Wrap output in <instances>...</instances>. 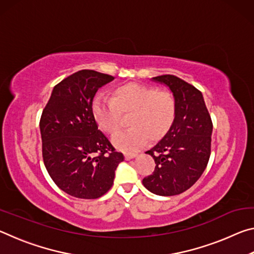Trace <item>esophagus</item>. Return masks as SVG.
Masks as SVG:
<instances>
[{"instance_id": "obj_1", "label": "esophagus", "mask_w": 254, "mask_h": 254, "mask_svg": "<svg viewBox=\"0 0 254 254\" xmlns=\"http://www.w3.org/2000/svg\"><path fill=\"white\" fill-rule=\"evenodd\" d=\"M124 157H126L127 160H130V159H133L136 157V153H126L124 154Z\"/></svg>"}]
</instances>
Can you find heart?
<instances>
[{
	"instance_id": "b5f03b06",
	"label": "heart",
	"mask_w": 254,
	"mask_h": 254,
	"mask_svg": "<svg viewBox=\"0 0 254 254\" xmlns=\"http://www.w3.org/2000/svg\"><path fill=\"white\" fill-rule=\"evenodd\" d=\"M176 100L170 92L156 87L128 83L114 88L112 98L96 96L93 114L97 126L106 133L120 127L122 115L130 114V128L115 133L112 142L119 150L133 152L149 141L160 140L174 124Z\"/></svg>"
}]
</instances>
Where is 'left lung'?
Masks as SVG:
<instances>
[{
  "instance_id": "left-lung-1",
  "label": "left lung",
  "mask_w": 254,
  "mask_h": 254,
  "mask_svg": "<svg viewBox=\"0 0 254 254\" xmlns=\"http://www.w3.org/2000/svg\"><path fill=\"white\" fill-rule=\"evenodd\" d=\"M168 86L176 100V117L167 134L147 152L154 159L143 186L159 196L179 195L190 188L207 166L213 123L198 89L174 75L153 77Z\"/></svg>"
}]
</instances>
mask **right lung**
Masks as SVG:
<instances>
[{
    "label": "right lung",
    "instance_id": "add662e5",
    "mask_svg": "<svg viewBox=\"0 0 254 254\" xmlns=\"http://www.w3.org/2000/svg\"><path fill=\"white\" fill-rule=\"evenodd\" d=\"M113 76L83 69L60 81L42 111V158L51 179L68 195L95 199L110 190L121 152L101 130L93 98Z\"/></svg>",
    "mask_w": 254,
    "mask_h": 254
}]
</instances>
